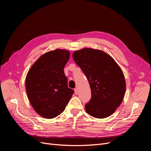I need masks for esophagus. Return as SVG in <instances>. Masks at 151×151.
I'll return each mask as SVG.
<instances>
[{
	"label": "esophagus",
	"mask_w": 151,
	"mask_h": 151,
	"mask_svg": "<svg viewBox=\"0 0 151 151\" xmlns=\"http://www.w3.org/2000/svg\"><path fill=\"white\" fill-rule=\"evenodd\" d=\"M74 91H75V93L76 95H77L78 93V89L75 88V89H74Z\"/></svg>",
	"instance_id": "34e87169"
}]
</instances>
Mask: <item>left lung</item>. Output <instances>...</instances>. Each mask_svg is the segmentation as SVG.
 I'll use <instances>...</instances> for the list:
<instances>
[{
  "label": "left lung",
  "mask_w": 151,
  "mask_h": 151,
  "mask_svg": "<svg viewBox=\"0 0 151 151\" xmlns=\"http://www.w3.org/2000/svg\"><path fill=\"white\" fill-rule=\"evenodd\" d=\"M72 57L90 84L91 99L85 105L87 113L99 119L113 114L126 89L120 67L108 54L99 50L86 47L75 51Z\"/></svg>",
  "instance_id": "1"
}]
</instances>
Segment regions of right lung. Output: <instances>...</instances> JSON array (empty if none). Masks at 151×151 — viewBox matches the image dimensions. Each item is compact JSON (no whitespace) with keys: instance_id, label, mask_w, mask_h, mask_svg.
Segmentation results:
<instances>
[{"instance_id":"1","label":"right lung","mask_w":151,"mask_h":151,"mask_svg":"<svg viewBox=\"0 0 151 151\" xmlns=\"http://www.w3.org/2000/svg\"><path fill=\"white\" fill-rule=\"evenodd\" d=\"M70 52L58 49L43 54L29 70L26 89L29 100L37 114L46 119L64 111L74 93L69 88L63 68Z\"/></svg>"}]
</instances>
